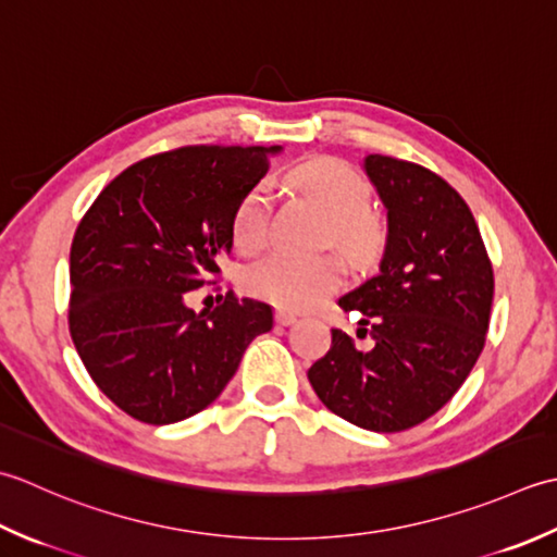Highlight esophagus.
Segmentation results:
<instances>
[{
  "label": "esophagus",
  "instance_id": "34e87169",
  "mask_svg": "<svg viewBox=\"0 0 557 557\" xmlns=\"http://www.w3.org/2000/svg\"><path fill=\"white\" fill-rule=\"evenodd\" d=\"M295 320H298V314H293V312H288V310H276V322H278L281 326H290Z\"/></svg>",
  "mask_w": 557,
  "mask_h": 557
}]
</instances>
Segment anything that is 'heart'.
I'll return each mask as SVG.
<instances>
[{
    "mask_svg": "<svg viewBox=\"0 0 557 557\" xmlns=\"http://www.w3.org/2000/svg\"><path fill=\"white\" fill-rule=\"evenodd\" d=\"M295 185L329 219V237L350 259H366L380 245V223L366 209L368 185L356 168L338 158H314L295 170ZM269 191L257 185L233 213V243L243 252H257L267 243ZM342 281V267L332 257L271 255L247 271V286L259 298L286 310H310Z\"/></svg>",
    "mask_w": 557,
    "mask_h": 557,
    "instance_id": "1",
    "label": "heart"
}]
</instances>
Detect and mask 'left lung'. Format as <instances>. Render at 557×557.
Returning <instances> with one entry per match:
<instances>
[{"label":"left lung","mask_w":557,"mask_h":557,"mask_svg":"<svg viewBox=\"0 0 557 557\" xmlns=\"http://www.w3.org/2000/svg\"><path fill=\"white\" fill-rule=\"evenodd\" d=\"M387 209L377 274L338 298L360 314L358 348L332 329V348L308 370L329 411L372 433H401L437 413L479 360L493 305V267L467 201L418 163L362 161Z\"/></svg>","instance_id":"left-lung-1"}]
</instances>
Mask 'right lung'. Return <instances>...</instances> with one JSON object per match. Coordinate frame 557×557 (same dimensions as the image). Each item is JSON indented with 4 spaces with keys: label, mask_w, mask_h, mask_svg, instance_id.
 Wrapping results in <instances>:
<instances>
[{
    "label": "right lung",
    "mask_w": 557,
    "mask_h": 557,
    "mask_svg": "<svg viewBox=\"0 0 557 557\" xmlns=\"http://www.w3.org/2000/svg\"><path fill=\"white\" fill-rule=\"evenodd\" d=\"M281 146H183L129 165L78 223L70 334L90 380L124 413L168 425L203 411L245 348L274 326L267 302L233 290L213 310L187 293L219 276L237 203Z\"/></svg>",
    "instance_id": "right-lung-1"
}]
</instances>
